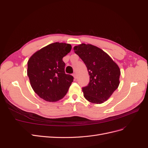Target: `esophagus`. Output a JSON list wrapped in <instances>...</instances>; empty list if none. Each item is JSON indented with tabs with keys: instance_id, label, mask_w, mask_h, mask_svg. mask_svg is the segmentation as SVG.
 Segmentation results:
<instances>
[{
	"instance_id": "34e87169",
	"label": "esophagus",
	"mask_w": 148,
	"mask_h": 148,
	"mask_svg": "<svg viewBox=\"0 0 148 148\" xmlns=\"http://www.w3.org/2000/svg\"><path fill=\"white\" fill-rule=\"evenodd\" d=\"M73 77H74L75 79H77V73H74L73 74Z\"/></svg>"
}]
</instances>
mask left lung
Instances as JSON below:
<instances>
[{
    "mask_svg": "<svg viewBox=\"0 0 148 148\" xmlns=\"http://www.w3.org/2000/svg\"><path fill=\"white\" fill-rule=\"evenodd\" d=\"M74 52L86 65L89 75L88 85L82 88L85 99L95 104L104 102L119 86L118 65L101 49L90 44L76 46Z\"/></svg>",
    "mask_w": 148,
    "mask_h": 148,
    "instance_id": "8db88e82",
    "label": "left lung"
}]
</instances>
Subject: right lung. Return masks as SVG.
Returning <instances> with one entry per match:
<instances>
[{"label":"right lung","mask_w":148,"mask_h":148,"mask_svg":"<svg viewBox=\"0 0 148 148\" xmlns=\"http://www.w3.org/2000/svg\"><path fill=\"white\" fill-rule=\"evenodd\" d=\"M71 49V44L57 42L39 49L29 59L27 75L31 86L42 99L57 102L68 92L73 77L65 74L62 59Z\"/></svg>","instance_id":"right-lung-1"}]
</instances>
